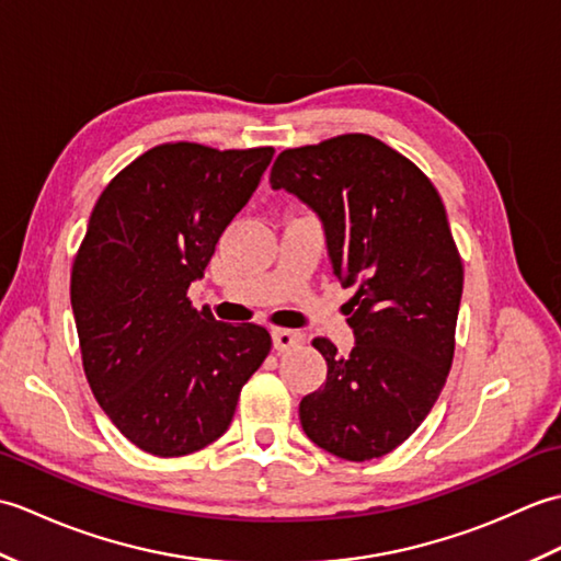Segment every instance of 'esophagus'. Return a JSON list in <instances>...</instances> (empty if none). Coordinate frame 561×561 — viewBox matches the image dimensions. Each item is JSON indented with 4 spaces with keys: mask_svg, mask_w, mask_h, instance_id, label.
Listing matches in <instances>:
<instances>
[{
    "mask_svg": "<svg viewBox=\"0 0 561 561\" xmlns=\"http://www.w3.org/2000/svg\"><path fill=\"white\" fill-rule=\"evenodd\" d=\"M304 340L306 337L296 330H284V328L272 330V342H274V350H277V352H289V350L301 347Z\"/></svg>",
    "mask_w": 561,
    "mask_h": 561,
    "instance_id": "34e87169",
    "label": "esophagus"
}]
</instances>
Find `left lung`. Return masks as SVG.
Returning a JSON list of instances; mask_svg holds the SVG:
<instances>
[{
  "mask_svg": "<svg viewBox=\"0 0 561 561\" xmlns=\"http://www.w3.org/2000/svg\"><path fill=\"white\" fill-rule=\"evenodd\" d=\"M270 185L323 221L354 330L350 354L325 337L328 378L299 404L306 436L344 460L398 448L432 412L450 371L462 262L432 181L371 135L282 151Z\"/></svg>",
  "mask_w": 561,
  "mask_h": 561,
  "instance_id": "left-lung-1",
  "label": "left lung"
}]
</instances>
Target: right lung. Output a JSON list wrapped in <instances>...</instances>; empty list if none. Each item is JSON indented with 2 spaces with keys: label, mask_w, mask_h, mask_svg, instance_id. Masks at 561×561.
<instances>
[{
  "label": "right lung",
  "mask_w": 561,
  "mask_h": 561,
  "mask_svg": "<svg viewBox=\"0 0 561 561\" xmlns=\"http://www.w3.org/2000/svg\"><path fill=\"white\" fill-rule=\"evenodd\" d=\"M272 153L159 145L117 173L91 211L69 287L83 374L111 422L151 456L217 440L270 354L265 328L219 323L187 289Z\"/></svg>",
  "instance_id": "add662e5"
}]
</instances>
